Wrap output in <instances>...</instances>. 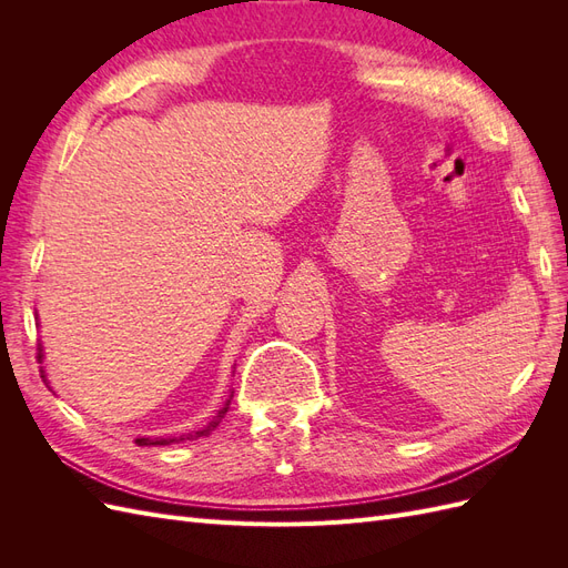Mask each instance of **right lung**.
Returning a JSON list of instances; mask_svg holds the SVG:
<instances>
[{
    "instance_id": "1",
    "label": "right lung",
    "mask_w": 568,
    "mask_h": 568,
    "mask_svg": "<svg viewBox=\"0 0 568 568\" xmlns=\"http://www.w3.org/2000/svg\"><path fill=\"white\" fill-rule=\"evenodd\" d=\"M38 357H42V348H40ZM230 403H232V400H227V403H225V407H222V409L217 412V417H215V419H213V422H211L209 426H205V428H203V432H196V436H203V434H209V432H213V428H215V426L220 424V419H222V417H225V412H227ZM178 440H184V436H180V438H175V436H173V438H136L134 443H136V445H170V443H178Z\"/></svg>"
}]
</instances>
